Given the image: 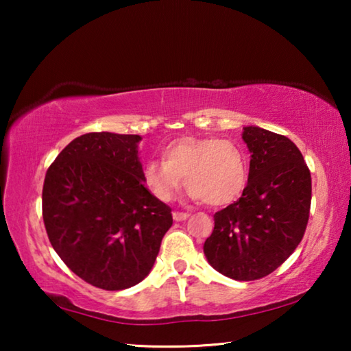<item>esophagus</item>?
I'll return each mask as SVG.
<instances>
[{"instance_id": "1", "label": "esophagus", "mask_w": 351, "mask_h": 351, "mask_svg": "<svg viewBox=\"0 0 351 351\" xmlns=\"http://www.w3.org/2000/svg\"><path fill=\"white\" fill-rule=\"evenodd\" d=\"M189 218L187 212H173V219L175 221H184V219Z\"/></svg>"}]
</instances>
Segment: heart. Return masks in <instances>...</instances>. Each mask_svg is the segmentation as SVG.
Returning <instances> with one entry per match:
<instances>
[{
	"label": "heart",
	"mask_w": 351,
	"mask_h": 351,
	"mask_svg": "<svg viewBox=\"0 0 351 351\" xmlns=\"http://www.w3.org/2000/svg\"><path fill=\"white\" fill-rule=\"evenodd\" d=\"M164 161H147L142 178L159 201L173 199L182 186L189 198L209 206H228L241 197L247 182L243 148L230 139L180 138L162 150Z\"/></svg>",
	"instance_id": "1"
}]
</instances>
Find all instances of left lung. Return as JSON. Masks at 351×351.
Instances as JSON below:
<instances>
[{"label":"left lung","mask_w":351,"mask_h":351,"mask_svg":"<svg viewBox=\"0 0 351 351\" xmlns=\"http://www.w3.org/2000/svg\"><path fill=\"white\" fill-rule=\"evenodd\" d=\"M251 152L241 197L213 215L206 258L234 280H258L276 271L304 239L311 207V173L287 136L243 128Z\"/></svg>","instance_id":"1"}]
</instances>
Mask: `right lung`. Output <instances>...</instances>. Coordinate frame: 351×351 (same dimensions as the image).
Wrapping results in <instances>:
<instances>
[{
	"mask_svg": "<svg viewBox=\"0 0 351 351\" xmlns=\"http://www.w3.org/2000/svg\"><path fill=\"white\" fill-rule=\"evenodd\" d=\"M138 134L86 133L46 171L43 221L63 263L96 288L134 287L152 271L171 209L148 192Z\"/></svg>",
	"mask_w": 351,
	"mask_h": 351,
	"instance_id": "right-lung-1",
	"label": "right lung"
}]
</instances>
